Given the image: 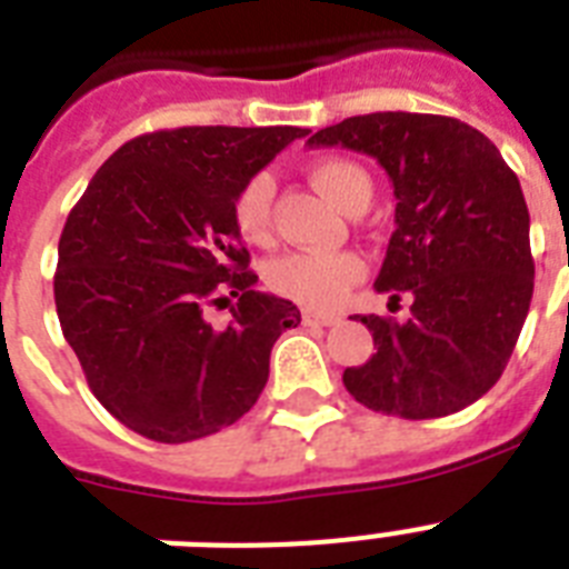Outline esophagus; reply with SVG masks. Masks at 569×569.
I'll use <instances>...</instances> for the list:
<instances>
[{"label":"esophagus","mask_w":569,"mask_h":569,"mask_svg":"<svg viewBox=\"0 0 569 569\" xmlns=\"http://www.w3.org/2000/svg\"><path fill=\"white\" fill-rule=\"evenodd\" d=\"M303 319V325H307V328H330V325H337V316H325V312H312V310H307L301 316Z\"/></svg>","instance_id":"34e87169"}]
</instances>
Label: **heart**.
Listing matches in <instances>:
<instances>
[{
    "mask_svg": "<svg viewBox=\"0 0 569 569\" xmlns=\"http://www.w3.org/2000/svg\"><path fill=\"white\" fill-rule=\"evenodd\" d=\"M310 177L321 194L333 200L339 209H348L360 191H372L363 168L346 159H321L310 168ZM271 197L274 182L268 173L250 177L232 200V221L236 230L250 244H266L271 239ZM366 274V262L355 250L339 253H310L292 250L274 257L266 266V280L277 295L289 301L310 307V310H330L348 295V289L360 283Z\"/></svg>",
    "mask_w": 569,
    "mask_h": 569,
    "instance_id": "1",
    "label": "heart"
}]
</instances>
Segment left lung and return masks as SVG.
<instances>
[{
	"label": "left lung",
	"instance_id": "8db88e82",
	"mask_svg": "<svg viewBox=\"0 0 569 569\" xmlns=\"http://www.w3.org/2000/svg\"><path fill=\"white\" fill-rule=\"evenodd\" d=\"M310 147L378 159L396 194V232L375 280L410 319L363 316L375 351L342 383L369 410L437 419L502 378L529 316L535 259L517 173L463 120L375 111L319 129Z\"/></svg>",
	"mask_w": 569,
	"mask_h": 569
}]
</instances>
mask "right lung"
I'll use <instances>...</instances> for the list:
<instances>
[{
    "instance_id": "obj_1",
    "label": "right lung",
    "mask_w": 569,
    "mask_h": 569,
    "mask_svg": "<svg viewBox=\"0 0 569 569\" xmlns=\"http://www.w3.org/2000/svg\"><path fill=\"white\" fill-rule=\"evenodd\" d=\"M303 136L310 129L147 132L102 162L67 214L58 321L97 401L129 431L191 442L257 405L271 348L301 312L253 289L232 200ZM209 302L231 305L227 329L204 321Z\"/></svg>"
}]
</instances>
